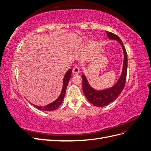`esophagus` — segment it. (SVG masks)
<instances>
[{
	"instance_id": "esophagus-1",
	"label": "esophagus",
	"mask_w": 151,
	"mask_h": 151,
	"mask_svg": "<svg viewBox=\"0 0 151 151\" xmlns=\"http://www.w3.org/2000/svg\"><path fill=\"white\" fill-rule=\"evenodd\" d=\"M79 71H80L79 67L77 65H75L72 68V72H73V73H74V74H78Z\"/></svg>"
}]
</instances>
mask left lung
Segmentation results:
<instances>
[{
  "instance_id": "8db88e82",
  "label": "left lung",
  "mask_w": 151,
  "mask_h": 151,
  "mask_svg": "<svg viewBox=\"0 0 151 151\" xmlns=\"http://www.w3.org/2000/svg\"><path fill=\"white\" fill-rule=\"evenodd\" d=\"M108 37L113 40H116L121 45L124 53V61H123V66L122 72V74L117 83L110 88L104 90L98 91L93 89L89 84L86 76L82 75V80H83V90L86 98L88 101L94 104V106L102 107L114 101L119 96V95L124 89L127 78V53L125 48L123 44L122 41L118 36L111 32L106 31Z\"/></svg>"
}]
</instances>
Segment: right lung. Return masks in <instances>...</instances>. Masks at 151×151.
I'll list each match as a JSON object with an SVG mask.
<instances>
[{"label": "right lung", "mask_w": 151, "mask_h": 151, "mask_svg": "<svg viewBox=\"0 0 151 151\" xmlns=\"http://www.w3.org/2000/svg\"><path fill=\"white\" fill-rule=\"evenodd\" d=\"M71 74H72V69L68 70L66 74H65L64 77H63V87H62V92L61 94L59 96V97L55 100V101L52 102V103H50L49 104L46 105L45 106H36V105L33 104V106L36 107L37 109H40V110L42 111H53L55 109H57L59 106L62 103L63 98H64L65 94L66 93V89H67V86L68 85V81H69L70 77H71Z\"/></svg>", "instance_id": "add662e5"}]
</instances>
